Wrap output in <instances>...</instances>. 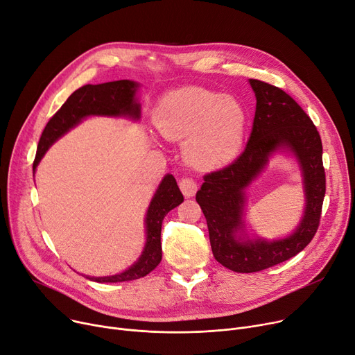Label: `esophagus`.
I'll list each match as a JSON object with an SVG mask.
<instances>
[{
	"label": "esophagus",
	"instance_id": "34e87169",
	"mask_svg": "<svg viewBox=\"0 0 355 355\" xmlns=\"http://www.w3.org/2000/svg\"><path fill=\"white\" fill-rule=\"evenodd\" d=\"M179 187L182 193L186 196V198H192L195 196L196 191H198V184L193 179L191 178H183L180 182H179Z\"/></svg>",
	"mask_w": 355,
	"mask_h": 355
}]
</instances>
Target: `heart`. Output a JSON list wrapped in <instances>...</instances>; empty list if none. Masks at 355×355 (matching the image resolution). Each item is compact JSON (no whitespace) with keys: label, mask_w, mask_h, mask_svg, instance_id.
I'll return each instance as SVG.
<instances>
[{"label":"heart","mask_w":355,"mask_h":355,"mask_svg":"<svg viewBox=\"0 0 355 355\" xmlns=\"http://www.w3.org/2000/svg\"><path fill=\"white\" fill-rule=\"evenodd\" d=\"M157 130L168 139H185L184 156L199 169H216L239 155L246 130L242 104L202 87L164 94L155 110Z\"/></svg>","instance_id":"heart-1"}]
</instances>
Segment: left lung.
<instances>
[{
	"label": "left lung",
	"mask_w": 355,
	"mask_h": 355,
	"mask_svg": "<svg viewBox=\"0 0 355 355\" xmlns=\"http://www.w3.org/2000/svg\"><path fill=\"white\" fill-rule=\"evenodd\" d=\"M257 110L251 136L242 155L226 168L207 173L196 193L206 218L215 259L234 272H258L300 254L314 238L325 196L322 143L314 123L284 90L249 80ZM285 150L300 164L306 195L304 215L295 232L282 240H252L244 232L245 189L270 155Z\"/></svg>",
	"instance_id": "8db88e82"
}]
</instances>
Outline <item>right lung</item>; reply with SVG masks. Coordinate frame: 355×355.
I'll list each match as a JSON object with an SVG mask.
<instances>
[{
	"label": "right lung",
	"instance_id": "1",
	"mask_svg": "<svg viewBox=\"0 0 355 355\" xmlns=\"http://www.w3.org/2000/svg\"><path fill=\"white\" fill-rule=\"evenodd\" d=\"M139 86V83L132 80H117L103 83V85H86L76 90L44 128L38 141L33 171L35 172L40 160L43 159L50 146L86 117L107 116L139 120L141 109L136 97ZM182 202L183 195L179 191L176 179L172 175H166L153 195L144 218L146 243L140 258L129 269L123 270L120 274L87 278L100 284H113L139 279L152 272L162 261V222L168 212L175 209Z\"/></svg>",
	"mask_w": 355,
	"mask_h": 355
}]
</instances>
